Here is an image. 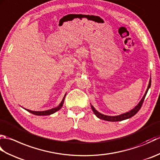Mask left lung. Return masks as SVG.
<instances>
[{
    "instance_id": "8db88e82",
    "label": "left lung",
    "mask_w": 160,
    "mask_h": 160,
    "mask_svg": "<svg viewBox=\"0 0 160 160\" xmlns=\"http://www.w3.org/2000/svg\"><path fill=\"white\" fill-rule=\"evenodd\" d=\"M151 78H150V80H149L148 88H147V91H146L145 94L144 95L143 98H142V100H140V102L138 104L137 106H135V108H132V109L130 111L127 112V113H122L121 115H116V116H110V115H104V114L100 113V112H98L97 110H96V108L93 107V106H92V105L91 104V108H92V111H93L94 114L96 115L98 118L101 119V120H106V121L118 122V121H122V120H127V119H128V118H131V117H132V116H133V115H135V114H136L139 111V110L140 109V108L142 107V104H143V102L144 100V98H145L146 96H147V93L148 92L149 88L151 87Z\"/></svg>"
}]
</instances>
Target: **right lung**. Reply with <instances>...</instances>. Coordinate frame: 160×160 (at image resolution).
<instances>
[{
  "instance_id": "obj_1",
  "label": "right lung",
  "mask_w": 160,
  "mask_h": 160,
  "mask_svg": "<svg viewBox=\"0 0 160 160\" xmlns=\"http://www.w3.org/2000/svg\"><path fill=\"white\" fill-rule=\"evenodd\" d=\"M65 96H66V94L64 95V96L63 98L62 102H61L60 104L58 105V106L57 107L53 108H52V109H49V110H47V111H34L26 109V108H25V109L28 111V112H29V113H32L33 115H52L54 113H56V111H59L60 108H62V105L64 104V98H65Z\"/></svg>"
}]
</instances>
